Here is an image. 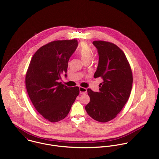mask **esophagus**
I'll list each match as a JSON object with an SVG mask.
<instances>
[{"label":"esophagus","mask_w":159,"mask_h":159,"mask_svg":"<svg viewBox=\"0 0 159 159\" xmlns=\"http://www.w3.org/2000/svg\"><path fill=\"white\" fill-rule=\"evenodd\" d=\"M79 91H80V93L83 94H85L87 92V88H84V87H79Z\"/></svg>","instance_id":"esophagus-1"}]
</instances>
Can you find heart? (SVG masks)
Instances as JSON below:
<instances>
[{
	"label": "heart",
	"instance_id": "b5f03b06",
	"mask_svg": "<svg viewBox=\"0 0 159 159\" xmlns=\"http://www.w3.org/2000/svg\"><path fill=\"white\" fill-rule=\"evenodd\" d=\"M77 53L80 56L82 60L85 63L89 62L91 58L92 50L87 43H82L79 46Z\"/></svg>",
	"mask_w": 159,
	"mask_h": 159
}]
</instances>
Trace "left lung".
Masks as SVG:
<instances>
[{
    "label": "left lung",
    "mask_w": 159,
    "mask_h": 159,
    "mask_svg": "<svg viewBox=\"0 0 159 159\" xmlns=\"http://www.w3.org/2000/svg\"><path fill=\"white\" fill-rule=\"evenodd\" d=\"M99 54V63L94 77H102L98 92L87 89L90 101L85 106L89 116L106 123L121 111L132 87V72L123 51L113 43L94 41Z\"/></svg>",
    "instance_id": "1"
}]
</instances>
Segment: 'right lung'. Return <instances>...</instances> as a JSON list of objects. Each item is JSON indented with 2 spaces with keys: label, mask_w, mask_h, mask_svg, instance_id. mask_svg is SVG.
<instances>
[{
  "label": "right lung",
  "mask_w": 159,
  "mask_h": 159,
  "mask_svg": "<svg viewBox=\"0 0 159 159\" xmlns=\"http://www.w3.org/2000/svg\"><path fill=\"white\" fill-rule=\"evenodd\" d=\"M77 46V39L53 41L41 47L29 64L25 75L29 96L39 113L50 122L64 119L79 94L78 87L58 82L61 74L66 76L69 59Z\"/></svg>",
  "instance_id": "add662e5"
}]
</instances>
